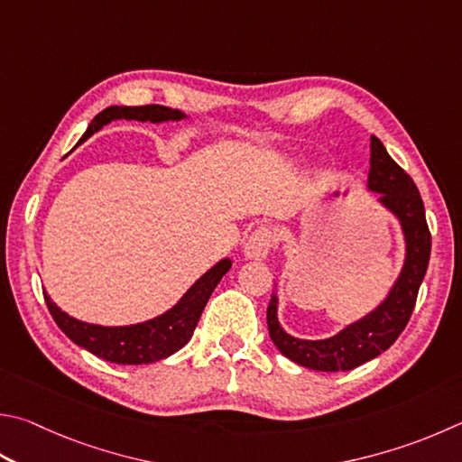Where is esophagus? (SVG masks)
Returning <instances> with one entry per match:
<instances>
[{"instance_id": "34e87169", "label": "esophagus", "mask_w": 462, "mask_h": 462, "mask_svg": "<svg viewBox=\"0 0 462 462\" xmlns=\"http://www.w3.org/2000/svg\"><path fill=\"white\" fill-rule=\"evenodd\" d=\"M274 246V236L271 228H264L260 226L253 234H250L246 245H245V256L246 258H254V260H263L266 254L271 253V248Z\"/></svg>"}]
</instances>
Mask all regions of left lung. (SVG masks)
Wrapping results in <instances>:
<instances>
[{
    "label": "left lung",
    "mask_w": 462,
    "mask_h": 462,
    "mask_svg": "<svg viewBox=\"0 0 462 462\" xmlns=\"http://www.w3.org/2000/svg\"><path fill=\"white\" fill-rule=\"evenodd\" d=\"M367 189L377 204L398 217L406 242V256L396 282L374 311L327 339H299L279 323V297L273 292L266 309L268 333L284 357L317 372H349L383 354L404 331L414 311L418 289L430 260V230L424 204L412 178L393 162L382 141L372 137Z\"/></svg>",
    "instance_id": "8db88e82"
}]
</instances>
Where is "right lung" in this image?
Masks as SVG:
<instances>
[{"label": "right lung", "instance_id": "right-lung-1", "mask_svg": "<svg viewBox=\"0 0 462 462\" xmlns=\"http://www.w3.org/2000/svg\"><path fill=\"white\" fill-rule=\"evenodd\" d=\"M141 121V123H167V121H183L186 115L178 108L162 106V105H145V106H108L100 111L90 121L85 135L79 141H87L95 135L111 121ZM232 260L222 258L208 273L191 284L178 303L170 311L157 315L149 321L121 327H105L95 323H85L70 317L58 307L48 292L44 291V300L50 315L54 317L56 325L66 333V337L77 343L79 347L90 351L105 362L121 364V365H141L153 364L165 359L180 351L194 335L196 325L202 317L204 307L212 295L222 276L230 271Z\"/></svg>", "mask_w": 462, "mask_h": 462}]
</instances>
